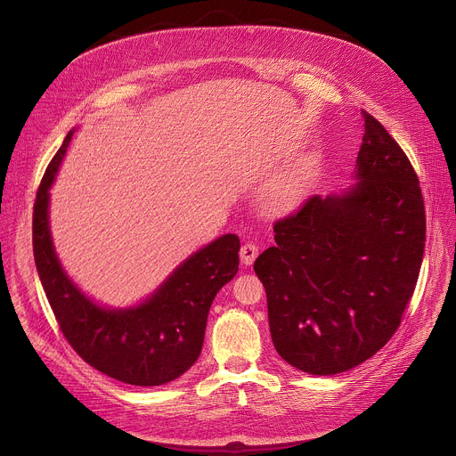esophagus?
<instances>
[{"label":"esophagus","instance_id":"34e87169","mask_svg":"<svg viewBox=\"0 0 456 456\" xmlns=\"http://www.w3.org/2000/svg\"><path fill=\"white\" fill-rule=\"evenodd\" d=\"M257 252H259V248H257V245L256 243H252V241H247V243H243L241 245V248H240V257H241V264H245V265H250L254 259L257 257Z\"/></svg>","mask_w":456,"mask_h":456}]
</instances>
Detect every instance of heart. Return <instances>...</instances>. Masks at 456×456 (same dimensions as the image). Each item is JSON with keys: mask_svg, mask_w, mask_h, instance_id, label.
Masks as SVG:
<instances>
[{"mask_svg": "<svg viewBox=\"0 0 456 456\" xmlns=\"http://www.w3.org/2000/svg\"><path fill=\"white\" fill-rule=\"evenodd\" d=\"M306 192V175L303 171H292L273 180L265 192V202L274 209L296 208Z\"/></svg>", "mask_w": 456, "mask_h": 456, "instance_id": "heart-1", "label": "heart"}]
</instances>
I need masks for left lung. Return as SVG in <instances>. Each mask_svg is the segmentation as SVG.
<instances>
[{"instance_id": "8db88e82", "label": "left lung", "mask_w": 456, "mask_h": 456, "mask_svg": "<svg viewBox=\"0 0 456 456\" xmlns=\"http://www.w3.org/2000/svg\"><path fill=\"white\" fill-rule=\"evenodd\" d=\"M361 115L359 182L280 218L276 243L254 262L276 352L312 375L346 371L392 339L422 265L419 176L386 127Z\"/></svg>"}]
</instances>
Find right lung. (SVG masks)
Returning <instances> with one entry per match:
<instances>
[{
    "label": "right lung",
    "mask_w": 456,
    "mask_h": 456,
    "mask_svg": "<svg viewBox=\"0 0 456 456\" xmlns=\"http://www.w3.org/2000/svg\"><path fill=\"white\" fill-rule=\"evenodd\" d=\"M72 135L50 160L34 204V259L46 299L64 339L95 370L134 386L171 382L202 352L211 303L238 273L240 238L224 234L189 256L135 308L97 306L64 274L48 229V189Z\"/></svg>",
    "instance_id": "add662e5"
}]
</instances>
